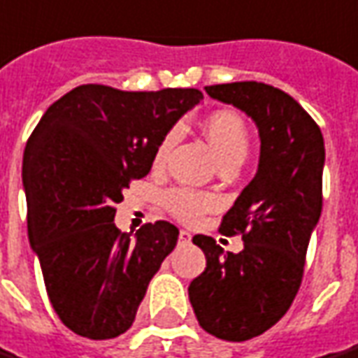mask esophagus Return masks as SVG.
Listing matches in <instances>:
<instances>
[{
  "mask_svg": "<svg viewBox=\"0 0 358 358\" xmlns=\"http://www.w3.org/2000/svg\"><path fill=\"white\" fill-rule=\"evenodd\" d=\"M191 238H193V236L187 230L179 231V243H191Z\"/></svg>",
  "mask_w": 358,
  "mask_h": 358,
  "instance_id": "1",
  "label": "esophagus"
}]
</instances>
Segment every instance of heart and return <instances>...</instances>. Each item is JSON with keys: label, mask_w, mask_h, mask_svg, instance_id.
<instances>
[{"label": "heart", "mask_w": 358, "mask_h": 358, "mask_svg": "<svg viewBox=\"0 0 358 358\" xmlns=\"http://www.w3.org/2000/svg\"><path fill=\"white\" fill-rule=\"evenodd\" d=\"M203 128L222 165L243 162V157L248 155V150H250V134H248V127L241 120V117H238L231 110H216L204 118ZM179 136H181L179 127L169 128L165 132L162 142L155 148V167H164L171 150L179 142ZM164 203L165 208L171 212L177 220L193 224L203 216L204 212L212 210L216 201L210 194L196 193L187 187H177V189H171L165 193Z\"/></svg>", "instance_id": "obj_1"}]
</instances>
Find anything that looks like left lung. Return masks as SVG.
I'll return each mask as SVG.
<instances>
[{"mask_svg":"<svg viewBox=\"0 0 358 358\" xmlns=\"http://www.w3.org/2000/svg\"><path fill=\"white\" fill-rule=\"evenodd\" d=\"M204 90L251 117L261 154L257 173L220 224L222 234H240L243 250L224 251L208 236H194L206 268L189 285V300L204 331L248 341L287 314L302 282L324 201V136L298 101L273 85L236 81Z\"/></svg>","mask_w":358,"mask_h":358,"instance_id":"1","label":"left lung"}]
</instances>
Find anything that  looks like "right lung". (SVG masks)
Masks as SVG:
<instances>
[{
	"label": "right lung",
	"instance_id": "1",
	"mask_svg": "<svg viewBox=\"0 0 358 358\" xmlns=\"http://www.w3.org/2000/svg\"><path fill=\"white\" fill-rule=\"evenodd\" d=\"M199 90L120 91L80 85L52 103L27 140L29 241L54 312L73 334L113 339L136 317L179 230L157 220L115 226L130 181L150 173L165 132L201 103Z\"/></svg>",
	"mask_w": 358,
	"mask_h": 358
}]
</instances>
